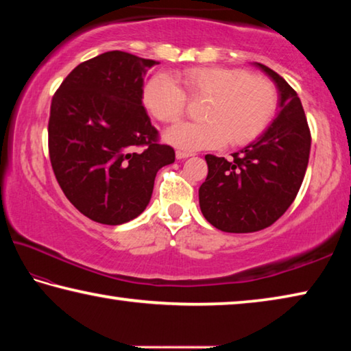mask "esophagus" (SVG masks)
Here are the masks:
<instances>
[{
  "instance_id": "34e87169",
  "label": "esophagus",
  "mask_w": 351,
  "mask_h": 351,
  "mask_svg": "<svg viewBox=\"0 0 351 351\" xmlns=\"http://www.w3.org/2000/svg\"><path fill=\"white\" fill-rule=\"evenodd\" d=\"M189 156H192V153L181 152V150L176 152V159H186V158H189Z\"/></svg>"
}]
</instances>
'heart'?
Returning <instances> with one entry per match:
<instances>
[{"label":"heart","mask_w":351,"mask_h":351,"mask_svg":"<svg viewBox=\"0 0 351 351\" xmlns=\"http://www.w3.org/2000/svg\"><path fill=\"white\" fill-rule=\"evenodd\" d=\"M187 97L207 99L201 117L204 122L181 123L165 133V141L182 150H210L246 145L258 138L274 116L277 90L269 79L247 71L197 66L170 77H150L142 90L147 111L165 123L178 122L186 112Z\"/></svg>","instance_id":"heart-1"}]
</instances>
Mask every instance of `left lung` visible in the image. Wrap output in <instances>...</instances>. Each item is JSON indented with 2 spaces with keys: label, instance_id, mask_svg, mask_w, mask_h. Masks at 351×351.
<instances>
[{
  "label": "left lung",
  "instance_id": "1",
  "mask_svg": "<svg viewBox=\"0 0 351 351\" xmlns=\"http://www.w3.org/2000/svg\"><path fill=\"white\" fill-rule=\"evenodd\" d=\"M255 66L277 85L280 111L229 161L206 154L209 171L198 192L204 218L230 234L257 232L276 223L295 199L310 159L311 133L299 96L276 71Z\"/></svg>",
  "mask_w": 351,
  "mask_h": 351
}]
</instances>
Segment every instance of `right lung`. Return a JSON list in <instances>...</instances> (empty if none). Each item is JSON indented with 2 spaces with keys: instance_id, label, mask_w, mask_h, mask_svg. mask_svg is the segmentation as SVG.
Here are the masks:
<instances>
[{
  "instance_id": "add662e5",
  "label": "right lung",
  "mask_w": 351,
  "mask_h": 351,
  "mask_svg": "<svg viewBox=\"0 0 351 351\" xmlns=\"http://www.w3.org/2000/svg\"><path fill=\"white\" fill-rule=\"evenodd\" d=\"M156 60L110 51L80 63L51 102L47 145L64 197L100 224L127 223L150 203L158 170L175 162L142 105Z\"/></svg>"
}]
</instances>
